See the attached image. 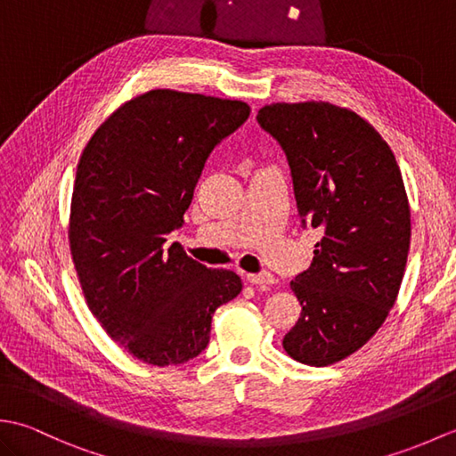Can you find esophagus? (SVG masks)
<instances>
[{"mask_svg": "<svg viewBox=\"0 0 456 456\" xmlns=\"http://www.w3.org/2000/svg\"><path fill=\"white\" fill-rule=\"evenodd\" d=\"M247 280L255 286H266L274 282V276L270 274L268 270H263V273H256V274H247Z\"/></svg>", "mask_w": 456, "mask_h": 456, "instance_id": "esophagus-1", "label": "esophagus"}]
</instances>
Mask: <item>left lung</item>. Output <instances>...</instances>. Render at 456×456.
<instances>
[{"mask_svg":"<svg viewBox=\"0 0 456 456\" xmlns=\"http://www.w3.org/2000/svg\"><path fill=\"white\" fill-rule=\"evenodd\" d=\"M256 121L286 152L302 225L322 233L289 282L302 314L284 351L329 366L370 341L398 297L411 237L402 172L370 123L329 102L265 105Z\"/></svg>","mask_w":456,"mask_h":456,"instance_id":"obj_1","label":"left lung"}]
</instances>
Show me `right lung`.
Returning <instances> with one entry per match:
<instances>
[{
    "mask_svg": "<svg viewBox=\"0 0 456 456\" xmlns=\"http://www.w3.org/2000/svg\"><path fill=\"white\" fill-rule=\"evenodd\" d=\"M248 115L245 102L151 90L113 111L82 152L68 229L76 273L100 325L142 362L196 358L216 309L243 289L231 270L164 243L209 152Z\"/></svg>",
    "mask_w": 456,
    "mask_h": 456,
    "instance_id": "add662e5",
    "label": "right lung"
}]
</instances>
